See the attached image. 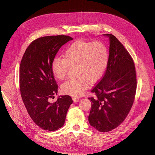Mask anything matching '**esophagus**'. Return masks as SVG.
<instances>
[{"label":"esophagus","mask_w":155,"mask_h":155,"mask_svg":"<svg viewBox=\"0 0 155 155\" xmlns=\"http://www.w3.org/2000/svg\"><path fill=\"white\" fill-rule=\"evenodd\" d=\"M72 99H73L74 102H78V101H79V98H78V97H72Z\"/></svg>","instance_id":"obj_1"}]
</instances>
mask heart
Wrapping results in <instances>:
<instances>
[{"instance_id": "heart-1", "label": "heart", "mask_w": 155, "mask_h": 155, "mask_svg": "<svg viewBox=\"0 0 155 155\" xmlns=\"http://www.w3.org/2000/svg\"><path fill=\"white\" fill-rule=\"evenodd\" d=\"M65 58L56 57L51 62L54 76L62 80L67 76L69 66H77L75 79L68 80L61 85V91L74 97L81 96L90 82H97L102 76L108 61V50L101 41L78 40L66 49Z\"/></svg>"}]
</instances>
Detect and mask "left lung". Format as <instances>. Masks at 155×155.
Here are the masks:
<instances>
[{"label": "left lung", "mask_w": 155, "mask_h": 155, "mask_svg": "<svg viewBox=\"0 0 155 155\" xmlns=\"http://www.w3.org/2000/svg\"><path fill=\"white\" fill-rule=\"evenodd\" d=\"M109 37V56L105 72L91 90V126L101 132L111 131L125 120L134 103L137 78L134 63L123 44L112 34Z\"/></svg>", "instance_id": "1"}]
</instances>
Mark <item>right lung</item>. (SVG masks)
I'll return each mask as SVG.
<instances>
[{
    "label": "right lung",
    "instance_id": "add662e5",
    "mask_svg": "<svg viewBox=\"0 0 155 155\" xmlns=\"http://www.w3.org/2000/svg\"><path fill=\"white\" fill-rule=\"evenodd\" d=\"M73 40L69 36L51 35L34 40L27 48L19 67L21 96L33 121L41 129L54 131L64 124L73 101L68 95L59 96L51 62L60 48Z\"/></svg>",
    "mask_w": 155,
    "mask_h": 155
}]
</instances>
